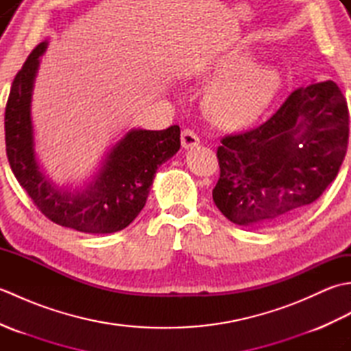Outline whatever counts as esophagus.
Listing matches in <instances>:
<instances>
[{
    "label": "esophagus",
    "instance_id": "obj_1",
    "mask_svg": "<svg viewBox=\"0 0 351 351\" xmlns=\"http://www.w3.org/2000/svg\"><path fill=\"white\" fill-rule=\"evenodd\" d=\"M181 143H182V147L185 149L195 147L199 145V136L193 130L185 128L181 134Z\"/></svg>",
    "mask_w": 351,
    "mask_h": 351
}]
</instances>
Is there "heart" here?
<instances>
[{"instance_id":"b5f03b06","label":"heart","mask_w":351,"mask_h":351,"mask_svg":"<svg viewBox=\"0 0 351 351\" xmlns=\"http://www.w3.org/2000/svg\"><path fill=\"white\" fill-rule=\"evenodd\" d=\"M204 77L220 80L208 95V113L225 126L255 121L280 87V73L270 64H253L249 54H232L206 68Z\"/></svg>"}]
</instances>
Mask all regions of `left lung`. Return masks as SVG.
Here are the masks:
<instances>
[{
	"mask_svg": "<svg viewBox=\"0 0 351 351\" xmlns=\"http://www.w3.org/2000/svg\"><path fill=\"white\" fill-rule=\"evenodd\" d=\"M348 122L337 83L295 88L264 123L221 137L215 205L241 226L273 225L308 208L338 175Z\"/></svg>",
	"mask_w": 351,
	"mask_h": 351,
	"instance_id": "8db88e82",
	"label": "left lung"
}]
</instances>
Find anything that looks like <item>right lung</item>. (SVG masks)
Returning a JSON list of instances; mask_svg holds the SVG:
<instances>
[{
    "instance_id": "add662e5",
    "label": "right lung",
    "mask_w": 351,
    "mask_h": 351,
    "mask_svg": "<svg viewBox=\"0 0 351 351\" xmlns=\"http://www.w3.org/2000/svg\"><path fill=\"white\" fill-rule=\"evenodd\" d=\"M45 48L47 42H42L28 56L5 104V152L12 171L51 221L86 234L117 232L143 210L156 169L180 151L181 130L171 125L161 131H131L113 147L87 190L71 195L51 187L34 158L29 121L33 81Z\"/></svg>"
}]
</instances>
